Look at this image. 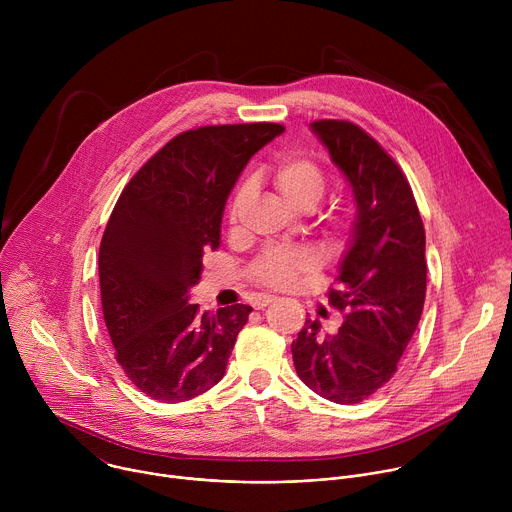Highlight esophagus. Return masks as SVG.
Wrapping results in <instances>:
<instances>
[{"label":"esophagus","instance_id":"obj_1","mask_svg":"<svg viewBox=\"0 0 512 512\" xmlns=\"http://www.w3.org/2000/svg\"><path fill=\"white\" fill-rule=\"evenodd\" d=\"M273 300H275V296H269V294L257 296V298L253 300V308H255V310H263V308H267Z\"/></svg>","mask_w":512,"mask_h":512}]
</instances>
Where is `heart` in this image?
<instances>
[{"instance_id": "1", "label": "heart", "mask_w": 512, "mask_h": 512, "mask_svg": "<svg viewBox=\"0 0 512 512\" xmlns=\"http://www.w3.org/2000/svg\"><path fill=\"white\" fill-rule=\"evenodd\" d=\"M273 184L281 198L294 210H314L326 192V176L322 168L302 156H289L273 168ZM251 194V184L243 182L231 202V218L235 221L241 204ZM316 257L306 249H271L255 265L257 281L269 287H287L294 279L310 271Z\"/></svg>"}]
</instances>
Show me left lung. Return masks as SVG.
Here are the masks:
<instances>
[{
    "instance_id": "obj_1",
    "label": "left lung",
    "mask_w": 512,
    "mask_h": 512,
    "mask_svg": "<svg viewBox=\"0 0 512 512\" xmlns=\"http://www.w3.org/2000/svg\"><path fill=\"white\" fill-rule=\"evenodd\" d=\"M312 133L342 172L356 206L340 289L332 306L346 312L338 332L306 320L291 354L298 377L320 397L352 405L373 395L397 371L423 312L425 231L409 182L381 145L348 121H314Z\"/></svg>"
}]
</instances>
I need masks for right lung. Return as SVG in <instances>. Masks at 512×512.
<instances>
[{
    "instance_id": "add662e5",
    "label": "right lung",
    "mask_w": 512,
    "mask_h": 512,
    "mask_svg": "<svg viewBox=\"0 0 512 512\" xmlns=\"http://www.w3.org/2000/svg\"><path fill=\"white\" fill-rule=\"evenodd\" d=\"M285 131L277 123L180 133L121 192L99 249L101 304L117 362L162 403H182L225 377L251 306L214 316L190 304L204 251L221 247L227 198L249 160Z\"/></svg>"
}]
</instances>
